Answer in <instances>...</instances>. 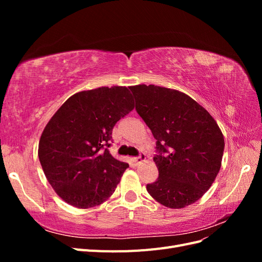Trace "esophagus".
<instances>
[{
    "mask_svg": "<svg viewBox=\"0 0 262 262\" xmlns=\"http://www.w3.org/2000/svg\"><path fill=\"white\" fill-rule=\"evenodd\" d=\"M145 158H146V157H145L144 154H140L138 157H133V158H132V162H133L134 165L138 166V165L141 164L142 162H144Z\"/></svg>",
    "mask_w": 262,
    "mask_h": 262,
    "instance_id": "obj_1",
    "label": "esophagus"
}]
</instances>
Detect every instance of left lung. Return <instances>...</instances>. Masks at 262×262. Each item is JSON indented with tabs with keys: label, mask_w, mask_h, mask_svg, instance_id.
<instances>
[{
	"label": "left lung",
	"mask_w": 262,
	"mask_h": 262,
	"mask_svg": "<svg viewBox=\"0 0 262 262\" xmlns=\"http://www.w3.org/2000/svg\"><path fill=\"white\" fill-rule=\"evenodd\" d=\"M136 110L156 140L158 178L146 185L171 209L194 203L221 168L224 138L212 116L188 95L155 85L131 86Z\"/></svg>",
	"instance_id": "left-lung-1"
}]
</instances>
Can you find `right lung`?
<instances>
[{
	"label": "right lung",
	"instance_id": "1",
	"mask_svg": "<svg viewBox=\"0 0 262 262\" xmlns=\"http://www.w3.org/2000/svg\"><path fill=\"white\" fill-rule=\"evenodd\" d=\"M134 108L126 87L74 94L50 119L39 141L45 175L62 200L93 208L115 192L126 163L109 153L115 124Z\"/></svg>",
	"mask_w": 262,
	"mask_h": 262
}]
</instances>
